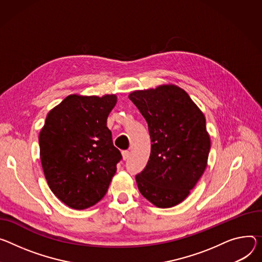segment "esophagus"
Instances as JSON below:
<instances>
[{"label":"esophagus","mask_w":262,"mask_h":262,"mask_svg":"<svg viewBox=\"0 0 262 262\" xmlns=\"http://www.w3.org/2000/svg\"><path fill=\"white\" fill-rule=\"evenodd\" d=\"M129 156H130V152L128 150H123L122 151V159L123 160H127L129 158Z\"/></svg>","instance_id":"obj_1"}]
</instances>
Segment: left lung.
<instances>
[{
    "label": "left lung",
    "instance_id": "8db88e82",
    "mask_svg": "<svg viewBox=\"0 0 262 262\" xmlns=\"http://www.w3.org/2000/svg\"><path fill=\"white\" fill-rule=\"evenodd\" d=\"M128 98L148 124L149 160L136 176L139 191L159 208L182 203L206 167L211 147L203 112L174 84L135 91Z\"/></svg>",
    "mask_w": 262,
    "mask_h": 262
}]
</instances>
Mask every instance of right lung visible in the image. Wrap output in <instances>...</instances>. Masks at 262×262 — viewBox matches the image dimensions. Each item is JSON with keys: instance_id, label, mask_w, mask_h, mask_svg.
I'll return each mask as SVG.
<instances>
[{"instance_id": "obj_1", "label": "right lung", "mask_w": 262, "mask_h": 262, "mask_svg": "<svg viewBox=\"0 0 262 262\" xmlns=\"http://www.w3.org/2000/svg\"><path fill=\"white\" fill-rule=\"evenodd\" d=\"M116 103L114 94H73L47 115L38 136L42 170L51 191L70 208L97 204L122 159L106 126Z\"/></svg>"}]
</instances>
